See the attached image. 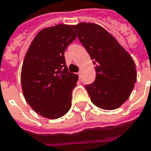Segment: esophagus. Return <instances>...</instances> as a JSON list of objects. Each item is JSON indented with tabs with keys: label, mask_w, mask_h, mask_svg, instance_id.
Masks as SVG:
<instances>
[{
	"label": "esophagus",
	"mask_w": 151,
	"mask_h": 151,
	"mask_svg": "<svg viewBox=\"0 0 151 151\" xmlns=\"http://www.w3.org/2000/svg\"><path fill=\"white\" fill-rule=\"evenodd\" d=\"M78 75H79V78H81V76H82V71H79V72H78Z\"/></svg>",
	"instance_id": "1"
}]
</instances>
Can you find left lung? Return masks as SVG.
<instances>
[{
	"label": "left lung",
	"mask_w": 151,
	"mask_h": 151,
	"mask_svg": "<svg viewBox=\"0 0 151 151\" xmlns=\"http://www.w3.org/2000/svg\"><path fill=\"white\" fill-rule=\"evenodd\" d=\"M72 27L95 65L96 79L85 86L91 100L102 109L119 108L128 100L136 82L132 57L100 25L80 23Z\"/></svg>",
	"instance_id": "left-lung-1"
}]
</instances>
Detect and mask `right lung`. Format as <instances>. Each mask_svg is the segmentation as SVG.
<instances>
[{
    "mask_svg": "<svg viewBox=\"0 0 151 151\" xmlns=\"http://www.w3.org/2000/svg\"><path fill=\"white\" fill-rule=\"evenodd\" d=\"M77 35L72 26L57 24L42 29L28 48L21 71L23 96L39 115L57 119L72 106L78 75L68 72L65 51Z\"/></svg>",
    "mask_w": 151,
    "mask_h": 151,
    "instance_id": "1",
    "label": "right lung"
}]
</instances>
